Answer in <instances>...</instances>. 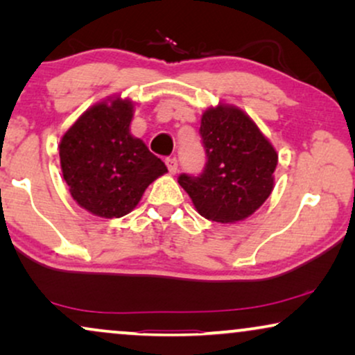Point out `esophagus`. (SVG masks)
Segmentation results:
<instances>
[{
	"instance_id": "1",
	"label": "esophagus",
	"mask_w": 355,
	"mask_h": 355,
	"mask_svg": "<svg viewBox=\"0 0 355 355\" xmlns=\"http://www.w3.org/2000/svg\"><path fill=\"white\" fill-rule=\"evenodd\" d=\"M166 166H168V171L171 173V174H174L178 171V159L176 158H166Z\"/></svg>"
}]
</instances>
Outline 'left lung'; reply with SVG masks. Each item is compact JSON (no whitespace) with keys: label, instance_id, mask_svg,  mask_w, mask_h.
Instances as JSON below:
<instances>
[{"label":"left lung","instance_id":"obj_1","mask_svg":"<svg viewBox=\"0 0 355 355\" xmlns=\"http://www.w3.org/2000/svg\"><path fill=\"white\" fill-rule=\"evenodd\" d=\"M200 135L207 164L200 176H179L207 220L237 223L263 205L275 187L278 153L249 114L230 103L203 111Z\"/></svg>","mask_w":355,"mask_h":355}]
</instances>
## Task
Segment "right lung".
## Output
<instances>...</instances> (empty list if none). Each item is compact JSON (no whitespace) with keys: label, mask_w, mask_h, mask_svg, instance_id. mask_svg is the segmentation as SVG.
<instances>
[{"label":"right lung","mask_w":355,"mask_h":355,"mask_svg":"<svg viewBox=\"0 0 355 355\" xmlns=\"http://www.w3.org/2000/svg\"><path fill=\"white\" fill-rule=\"evenodd\" d=\"M134 101L113 95L84 111L60 142L62 178L77 205L92 215L121 218L168 168L130 134Z\"/></svg>","instance_id":"obj_1"}]
</instances>
